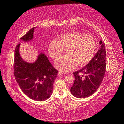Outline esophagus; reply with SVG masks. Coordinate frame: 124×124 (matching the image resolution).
I'll return each instance as SVG.
<instances>
[{
    "label": "esophagus",
    "instance_id": "obj_1",
    "mask_svg": "<svg viewBox=\"0 0 124 124\" xmlns=\"http://www.w3.org/2000/svg\"><path fill=\"white\" fill-rule=\"evenodd\" d=\"M62 74H63V73H62V71H58V76H60V75H62Z\"/></svg>",
    "mask_w": 124,
    "mask_h": 124
}]
</instances>
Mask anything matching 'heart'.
Masks as SVG:
<instances>
[{
  "label": "heart",
  "instance_id": "obj_1",
  "mask_svg": "<svg viewBox=\"0 0 124 124\" xmlns=\"http://www.w3.org/2000/svg\"><path fill=\"white\" fill-rule=\"evenodd\" d=\"M95 48L93 36L74 31L62 34L58 40H53L48 46V54L51 58L56 60L66 50L67 54L58 59L55 66L62 71L67 72L73 70L76 64L83 66L90 62L95 53Z\"/></svg>",
  "mask_w": 124,
  "mask_h": 124
}]
</instances>
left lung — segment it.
I'll return each instance as SVG.
<instances>
[{
    "mask_svg": "<svg viewBox=\"0 0 124 124\" xmlns=\"http://www.w3.org/2000/svg\"><path fill=\"white\" fill-rule=\"evenodd\" d=\"M101 48L83 69L74 72L75 80L71 88V94L79 98L88 97L99 88L106 71L105 44L100 40Z\"/></svg>",
    "mask_w": 124,
    "mask_h": 124,
    "instance_id": "left-lung-1",
    "label": "left lung"
}]
</instances>
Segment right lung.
<instances>
[{
	"label": "right lung",
	"instance_id": "add662e5",
	"mask_svg": "<svg viewBox=\"0 0 124 124\" xmlns=\"http://www.w3.org/2000/svg\"><path fill=\"white\" fill-rule=\"evenodd\" d=\"M34 30V27L31 28L21 39L26 41L31 40ZM19 45L15 48L14 57V76L16 81L29 98L35 101H45L51 95L58 70L44 54H40L34 63L24 62L19 54Z\"/></svg>",
	"mask_w": 124,
	"mask_h": 124
}]
</instances>
